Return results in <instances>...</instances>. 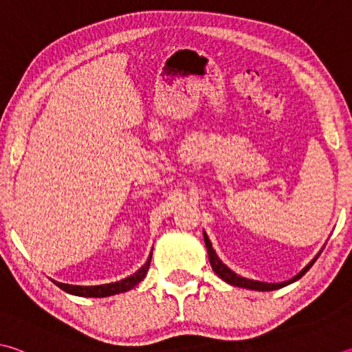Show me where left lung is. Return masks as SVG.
Here are the masks:
<instances>
[{
  "mask_svg": "<svg viewBox=\"0 0 352 352\" xmlns=\"http://www.w3.org/2000/svg\"><path fill=\"white\" fill-rule=\"evenodd\" d=\"M203 237H204V245H206L208 249V255H209V263L212 266L214 272L219 276L221 280H225L226 283L232 285V286H239V287H246V289H251V291H274V289H280V287H285L287 285H291L294 282H297L300 277H303L306 271H309V267L316 263V260L318 258V255L322 254V251L318 252L314 258H312L308 265H306L302 271H300L296 277H292L289 280H286V282H280V283H267V282H258V280H252V278H246V277H241L239 274H235L231 267H228L223 261L219 258V255H217L215 249L212 248V243H210L208 234L203 231Z\"/></svg>",
  "mask_w": 352,
  "mask_h": 352,
  "instance_id": "1",
  "label": "left lung"
}]
</instances>
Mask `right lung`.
<instances>
[{"instance_id":"right-lung-1","label":"right lung","mask_w":352,"mask_h":352,"mask_svg":"<svg viewBox=\"0 0 352 352\" xmlns=\"http://www.w3.org/2000/svg\"><path fill=\"white\" fill-rule=\"evenodd\" d=\"M151 258H152V252L149 254L146 263L140 267L137 272H133L132 276L121 278L118 282H112V283H106V285H95V286H81V285H69V283H61L56 282V280L50 278L52 282L60 287V289L66 291L67 294H72V296H78V297H109L115 296V294H121L126 291H131L132 287H135L142 280L146 277V274L149 271V265H151Z\"/></svg>"}]
</instances>
